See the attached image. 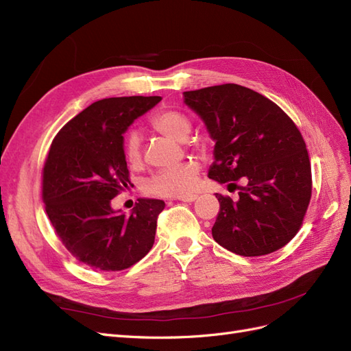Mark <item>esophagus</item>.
I'll return each instance as SVG.
<instances>
[{
	"mask_svg": "<svg viewBox=\"0 0 351 351\" xmlns=\"http://www.w3.org/2000/svg\"><path fill=\"white\" fill-rule=\"evenodd\" d=\"M196 199H197V195H187V196L177 197V200H182V202H193Z\"/></svg>",
	"mask_w": 351,
	"mask_h": 351,
	"instance_id": "esophagus-1",
	"label": "esophagus"
}]
</instances>
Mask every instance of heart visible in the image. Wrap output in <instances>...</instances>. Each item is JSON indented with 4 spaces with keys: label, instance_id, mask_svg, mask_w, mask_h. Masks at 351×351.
I'll return each mask as SVG.
<instances>
[{
    "label": "heart",
    "instance_id": "obj_1",
    "mask_svg": "<svg viewBox=\"0 0 351 351\" xmlns=\"http://www.w3.org/2000/svg\"><path fill=\"white\" fill-rule=\"evenodd\" d=\"M154 129L162 133L174 141H186L190 130H192V121L183 112L176 110H167L159 112L152 120ZM124 158L130 165H137L142 159V137L139 132L129 130L124 136ZM199 180V165L197 162L184 161L173 167H165L158 169L145 183V192L159 197H180L187 196L193 192V189Z\"/></svg>",
    "mask_w": 351,
    "mask_h": 351
}]
</instances>
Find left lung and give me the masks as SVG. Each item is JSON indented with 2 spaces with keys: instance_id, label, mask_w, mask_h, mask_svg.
Instances as JSON below:
<instances>
[{
  "instance_id": "obj_1",
  "label": "left lung",
  "mask_w": 351,
  "mask_h": 351,
  "mask_svg": "<svg viewBox=\"0 0 351 351\" xmlns=\"http://www.w3.org/2000/svg\"><path fill=\"white\" fill-rule=\"evenodd\" d=\"M184 104L215 142L208 177L239 186V199L217 193L212 237L240 256L284 247L299 231L312 196L306 143L277 104L240 84L183 92Z\"/></svg>"
}]
</instances>
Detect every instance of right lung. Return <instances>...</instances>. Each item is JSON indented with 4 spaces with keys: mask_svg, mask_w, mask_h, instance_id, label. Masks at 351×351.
<instances>
[{
    "mask_svg": "<svg viewBox=\"0 0 351 351\" xmlns=\"http://www.w3.org/2000/svg\"><path fill=\"white\" fill-rule=\"evenodd\" d=\"M161 97H121L93 102L56 136L44 167L42 197L62 244L99 271H121L154 246L164 200L137 199L130 215L111 199L129 180L124 133Z\"/></svg>",
    "mask_w": 351,
    "mask_h": 351,
    "instance_id": "1",
    "label": "right lung"
}]
</instances>
